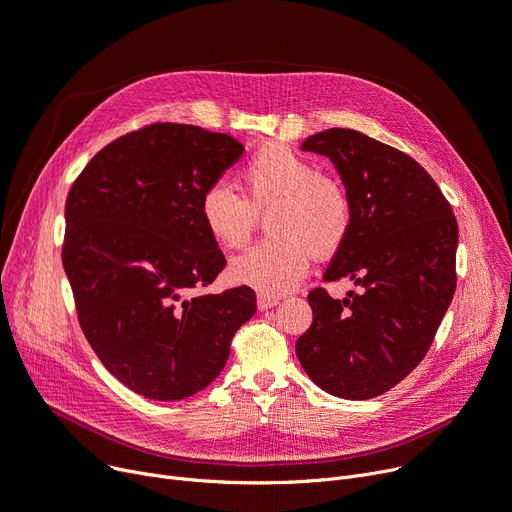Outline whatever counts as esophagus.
<instances>
[{"mask_svg": "<svg viewBox=\"0 0 512 512\" xmlns=\"http://www.w3.org/2000/svg\"><path fill=\"white\" fill-rule=\"evenodd\" d=\"M277 304H279V298H275V296H262V294L258 296V310H269Z\"/></svg>", "mask_w": 512, "mask_h": 512, "instance_id": "34e87169", "label": "esophagus"}]
</instances>
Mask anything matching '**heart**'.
I'll return each mask as SVG.
<instances>
[{"mask_svg": "<svg viewBox=\"0 0 512 512\" xmlns=\"http://www.w3.org/2000/svg\"><path fill=\"white\" fill-rule=\"evenodd\" d=\"M243 196L225 181L210 183L200 196V223L225 250L250 239L258 216H266L271 239L231 260L235 283L262 296H281L308 273L310 252L329 258L344 248L352 229V200L337 179L283 143H266L241 170Z\"/></svg>", "mask_w": 512, "mask_h": 512, "instance_id": "heart-1", "label": "heart"}]
</instances>
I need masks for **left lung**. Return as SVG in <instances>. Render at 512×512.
<instances>
[{
  "label": "left lung",
  "mask_w": 512,
  "mask_h": 512,
  "mask_svg": "<svg viewBox=\"0 0 512 512\" xmlns=\"http://www.w3.org/2000/svg\"><path fill=\"white\" fill-rule=\"evenodd\" d=\"M327 156L352 200V229L325 281L352 279L358 294H308L312 325L296 354L327 394L369 400L425 358L456 289L458 225L450 202L408 154L352 129L302 143Z\"/></svg>",
  "instance_id": "1"
}]
</instances>
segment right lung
I'll use <instances>...</instances> for the list:
<instances>
[{"label": "right lung", "mask_w": 512, "mask_h": 512, "mask_svg": "<svg viewBox=\"0 0 512 512\" xmlns=\"http://www.w3.org/2000/svg\"><path fill=\"white\" fill-rule=\"evenodd\" d=\"M241 152L231 135L154 123L108 143L68 191L62 264L79 325L143 398L183 400L210 385L256 312L246 285L204 291L227 260L198 202Z\"/></svg>", "instance_id": "obj_1"}]
</instances>
